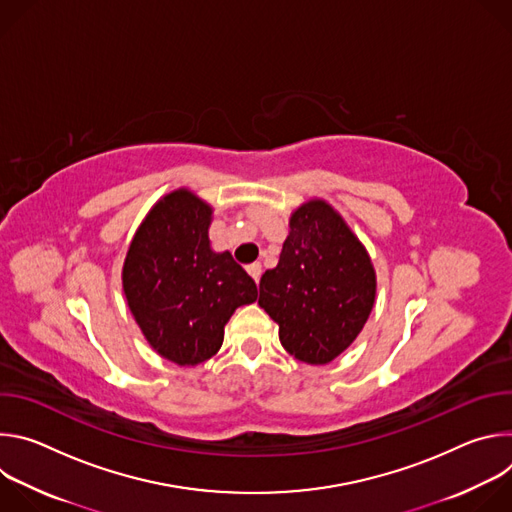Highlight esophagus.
Here are the masks:
<instances>
[{
	"mask_svg": "<svg viewBox=\"0 0 512 512\" xmlns=\"http://www.w3.org/2000/svg\"><path fill=\"white\" fill-rule=\"evenodd\" d=\"M261 271H263V269H261V263H253V265L247 267V273H249L257 283H259V279H261Z\"/></svg>",
	"mask_w": 512,
	"mask_h": 512,
	"instance_id": "esophagus-1",
	"label": "esophagus"
}]
</instances>
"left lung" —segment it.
<instances>
[{"mask_svg": "<svg viewBox=\"0 0 512 512\" xmlns=\"http://www.w3.org/2000/svg\"><path fill=\"white\" fill-rule=\"evenodd\" d=\"M377 298L369 251L324 198L289 216L279 263L259 283V306L279 326L281 346L308 364L340 356L367 324Z\"/></svg>", "mask_w": 512, "mask_h": 512, "instance_id": "1", "label": "left lung"}]
</instances>
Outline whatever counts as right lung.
<instances>
[{"label":"right lung","mask_w":512,"mask_h":512,"mask_svg":"<svg viewBox=\"0 0 512 512\" xmlns=\"http://www.w3.org/2000/svg\"><path fill=\"white\" fill-rule=\"evenodd\" d=\"M212 212L190 188L164 194L137 227L121 269L141 334L178 367L212 358L235 310L257 300L255 281L233 255L212 249Z\"/></svg>","instance_id":"right-lung-1"}]
</instances>
